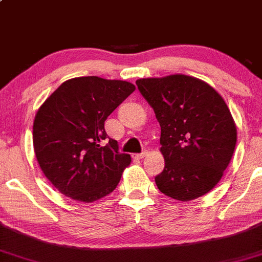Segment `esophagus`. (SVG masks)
<instances>
[{"label":"esophagus","mask_w":262,"mask_h":262,"mask_svg":"<svg viewBox=\"0 0 262 262\" xmlns=\"http://www.w3.org/2000/svg\"><path fill=\"white\" fill-rule=\"evenodd\" d=\"M146 154H148V151H143V152H140V154H135V158H137V159H143L144 156H146Z\"/></svg>","instance_id":"1"}]
</instances>
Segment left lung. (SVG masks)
I'll return each instance as SVG.
<instances>
[{
    "label": "left lung",
    "instance_id": "1",
    "mask_svg": "<svg viewBox=\"0 0 262 262\" xmlns=\"http://www.w3.org/2000/svg\"><path fill=\"white\" fill-rule=\"evenodd\" d=\"M160 123L165 167L155 177L167 197L188 202L221 181L236 144L227 103L204 81L187 75L137 80Z\"/></svg>",
    "mask_w": 262,
    "mask_h": 262
}]
</instances>
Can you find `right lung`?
Wrapping results in <instances>:
<instances>
[{"label":"right lung","instance_id":"add662e5","mask_svg":"<svg viewBox=\"0 0 262 262\" xmlns=\"http://www.w3.org/2000/svg\"><path fill=\"white\" fill-rule=\"evenodd\" d=\"M135 86L83 76L65 81L45 100L33 123V145L45 177L66 197L91 203L117 187L130 164L107 140L104 121Z\"/></svg>","mask_w":262,"mask_h":262}]
</instances>
